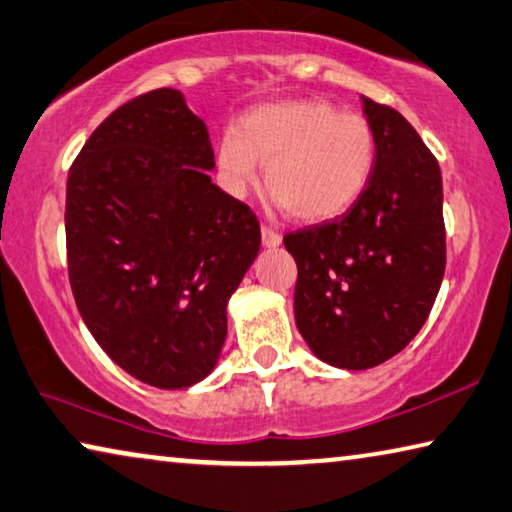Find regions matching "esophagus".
<instances>
[{"instance_id":"obj_1","label":"esophagus","mask_w":512,"mask_h":512,"mask_svg":"<svg viewBox=\"0 0 512 512\" xmlns=\"http://www.w3.org/2000/svg\"><path fill=\"white\" fill-rule=\"evenodd\" d=\"M262 243L264 248H278L282 243V237L275 230H271V227H262Z\"/></svg>"}]
</instances>
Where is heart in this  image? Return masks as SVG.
<instances>
[{"label":"heart","mask_w":512,"mask_h":512,"mask_svg":"<svg viewBox=\"0 0 512 512\" xmlns=\"http://www.w3.org/2000/svg\"><path fill=\"white\" fill-rule=\"evenodd\" d=\"M378 143L367 118L326 100H285L250 109L216 145L218 184L232 198L266 186L280 207L303 223L346 214L376 168Z\"/></svg>","instance_id":"obj_1"}]
</instances>
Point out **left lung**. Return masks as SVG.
<instances>
[{"mask_svg": "<svg viewBox=\"0 0 512 512\" xmlns=\"http://www.w3.org/2000/svg\"><path fill=\"white\" fill-rule=\"evenodd\" d=\"M378 157L362 198L285 237L296 259L294 314L321 362L364 371L401 353L424 326L446 264L442 175L399 111L362 97Z\"/></svg>", "mask_w": 512, "mask_h": 512, "instance_id": "1", "label": "left lung"}]
</instances>
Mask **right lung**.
<instances>
[{
  "label": "right lung",
  "mask_w": 512,
  "mask_h": 512,
  "mask_svg": "<svg viewBox=\"0 0 512 512\" xmlns=\"http://www.w3.org/2000/svg\"><path fill=\"white\" fill-rule=\"evenodd\" d=\"M207 127L175 88L127 102L70 168V285L102 351L141 383L205 380L259 253L255 214L212 182Z\"/></svg>",
  "instance_id": "add662e5"
}]
</instances>
